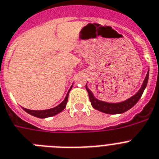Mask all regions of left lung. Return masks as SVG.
Listing matches in <instances>:
<instances>
[{"label": "left lung", "instance_id": "obj_1", "mask_svg": "<svg viewBox=\"0 0 159 159\" xmlns=\"http://www.w3.org/2000/svg\"><path fill=\"white\" fill-rule=\"evenodd\" d=\"M148 80H149V70H148L147 74H146V77H145V80L143 83H142L140 89L134 96L128 98L127 100L120 101V102L112 103L100 100L95 97L93 93L87 87V84L86 89L88 91V93H89V100H90L91 103H92V106L95 109L100 111V112H104V113H107V114H121L123 112H126V111H128L131 108H133L138 103L139 99L142 97L143 92L146 89V86H147Z\"/></svg>", "mask_w": 159, "mask_h": 159}]
</instances>
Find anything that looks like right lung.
<instances>
[{"mask_svg": "<svg viewBox=\"0 0 159 159\" xmlns=\"http://www.w3.org/2000/svg\"><path fill=\"white\" fill-rule=\"evenodd\" d=\"M72 89V85L70 88L69 91L66 93V97L64 98V100L57 106L54 107V108H49V109H44V110H30V109H28V108H22L27 113L32 115L34 116H36V117H39V118H47V117H50V116H53L55 115L58 114L59 112H61L62 111L66 108V103H67V100H68V95L70 93V89Z\"/></svg>", "mask_w": 159, "mask_h": 159, "instance_id": "right-lung-1", "label": "right lung"}]
</instances>
